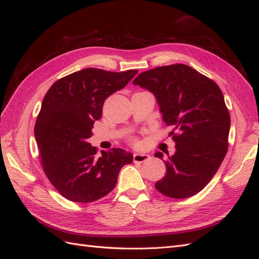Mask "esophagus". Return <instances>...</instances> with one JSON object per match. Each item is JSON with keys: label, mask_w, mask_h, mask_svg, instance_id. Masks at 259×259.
Here are the masks:
<instances>
[{"label": "esophagus", "mask_w": 259, "mask_h": 259, "mask_svg": "<svg viewBox=\"0 0 259 259\" xmlns=\"http://www.w3.org/2000/svg\"><path fill=\"white\" fill-rule=\"evenodd\" d=\"M149 159H150V154H148V153H138V152L134 153V158H133L134 162H138V163L146 162Z\"/></svg>", "instance_id": "34e87169"}]
</instances>
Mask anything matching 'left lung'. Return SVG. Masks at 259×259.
<instances>
[{
	"label": "left lung",
	"instance_id": "obj_1",
	"mask_svg": "<svg viewBox=\"0 0 259 259\" xmlns=\"http://www.w3.org/2000/svg\"><path fill=\"white\" fill-rule=\"evenodd\" d=\"M152 93L162 119L173 126L175 153L164 161L166 173L156 190L173 199L200 192L228 150L230 115L218 85L183 64L150 69L133 82ZM163 160L162 152L154 153Z\"/></svg>",
	"mask_w": 259,
	"mask_h": 259
}]
</instances>
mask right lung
I'll use <instances>...</instances> for the list:
<instances>
[{
  "mask_svg": "<svg viewBox=\"0 0 259 259\" xmlns=\"http://www.w3.org/2000/svg\"><path fill=\"white\" fill-rule=\"evenodd\" d=\"M137 72L88 68L56 81L46 93L34 136L45 174L62 197L81 203L103 198L115 187L121 168L133 162V154L120 148L98 156L88 139L105 100Z\"/></svg>",
  "mask_w": 259,
  "mask_h": 259,
  "instance_id": "1",
  "label": "right lung"
}]
</instances>
